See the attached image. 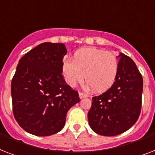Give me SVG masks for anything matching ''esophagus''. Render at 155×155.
Wrapping results in <instances>:
<instances>
[{"label":"esophagus","mask_w":155,"mask_h":155,"mask_svg":"<svg viewBox=\"0 0 155 155\" xmlns=\"http://www.w3.org/2000/svg\"><path fill=\"white\" fill-rule=\"evenodd\" d=\"M79 96H80V99H83V98L87 97V95L84 94V93H83V92H80V93H79Z\"/></svg>","instance_id":"1"}]
</instances>
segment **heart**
<instances>
[{
  "instance_id": "heart-1",
  "label": "heart",
  "mask_w": 155,
  "mask_h": 155,
  "mask_svg": "<svg viewBox=\"0 0 155 155\" xmlns=\"http://www.w3.org/2000/svg\"><path fill=\"white\" fill-rule=\"evenodd\" d=\"M118 59L112 52L97 48H83L75 52L73 61H64L62 72L66 83L75 87L84 80L87 87L102 92L110 88L118 73Z\"/></svg>"
}]
</instances>
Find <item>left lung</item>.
<instances>
[{
	"label": "left lung",
	"mask_w": 155,
	"mask_h": 155,
	"mask_svg": "<svg viewBox=\"0 0 155 155\" xmlns=\"http://www.w3.org/2000/svg\"><path fill=\"white\" fill-rule=\"evenodd\" d=\"M118 73L113 86L92 97L87 113L91 129L97 134L116 136L127 131L139 117L143 80L134 61L120 53Z\"/></svg>",
	"instance_id": "1"
}]
</instances>
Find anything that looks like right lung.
<instances>
[{"mask_svg":"<svg viewBox=\"0 0 155 155\" xmlns=\"http://www.w3.org/2000/svg\"><path fill=\"white\" fill-rule=\"evenodd\" d=\"M68 51L63 43L43 42L19 60L11 83L13 112L18 125L36 136L64 127L68 111L80 102L62 75Z\"/></svg>","mask_w":155,"mask_h":155,"instance_id":"right-lung-1","label":"right lung"}]
</instances>
